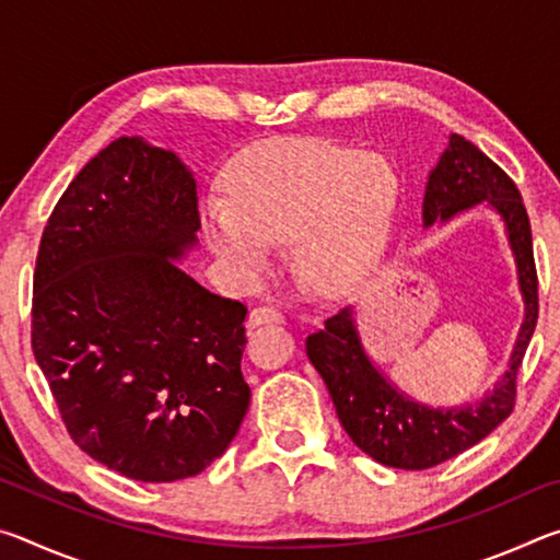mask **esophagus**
I'll return each mask as SVG.
<instances>
[{
    "label": "esophagus",
    "instance_id": "obj_1",
    "mask_svg": "<svg viewBox=\"0 0 560 560\" xmlns=\"http://www.w3.org/2000/svg\"><path fill=\"white\" fill-rule=\"evenodd\" d=\"M269 324H281V314L277 308L259 306L252 311L249 318H246V326L249 328H259V326H269Z\"/></svg>",
    "mask_w": 560,
    "mask_h": 560
}]
</instances>
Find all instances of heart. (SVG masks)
Instances as JSON below:
<instances>
[{
    "mask_svg": "<svg viewBox=\"0 0 560 560\" xmlns=\"http://www.w3.org/2000/svg\"><path fill=\"white\" fill-rule=\"evenodd\" d=\"M397 202L390 163L358 150L271 145L236 165L230 197L205 202V234L244 271L267 244L296 242V264L320 296H346L381 261Z\"/></svg>",
    "mask_w": 560,
    "mask_h": 560,
    "instance_id": "obj_1",
    "label": "heart"
}]
</instances>
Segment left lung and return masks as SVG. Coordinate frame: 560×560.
Here are the masks:
<instances>
[{
	"label": "left lung",
	"instance_id": "1",
	"mask_svg": "<svg viewBox=\"0 0 560 560\" xmlns=\"http://www.w3.org/2000/svg\"><path fill=\"white\" fill-rule=\"evenodd\" d=\"M487 207L504 224L524 314L509 368L477 402L430 405L405 393L365 350L358 308L346 306L306 338V353L336 405L338 420L368 457L395 469H430L474 447L514 410L516 373L538 318V283L526 207L511 177L477 145L452 132L422 195V226Z\"/></svg>",
	"mask_w": 560,
	"mask_h": 560
}]
</instances>
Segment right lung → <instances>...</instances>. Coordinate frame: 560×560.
Instances as JSON below:
<instances>
[{
	"mask_svg": "<svg viewBox=\"0 0 560 560\" xmlns=\"http://www.w3.org/2000/svg\"><path fill=\"white\" fill-rule=\"evenodd\" d=\"M197 232L192 170L122 136L73 177L36 257L32 348L66 430L136 481L200 474L249 407L244 303L179 267Z\"/></svg>",
	"mask_w": 560,
	"mask_h": 560,
	"instance_id": "right-lung-1",
	"label": "right lung"
}]
</instances>
